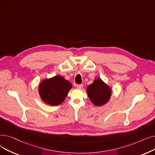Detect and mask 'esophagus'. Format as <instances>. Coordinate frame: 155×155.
Instances as JSON below:
<instances>
[{"instance_id": "esophagus-1", "label": "esophagus", "mask_w": 155, "mask_h": 155, "mask_svg": "<svg viewBox=\"0 0 155 155\" xmlns=\"http://www.w3.org/2000/svg\"><path fill=\"white\" fill-rule=\"evenodd\" d=\"M76 87H77V88H78V89H82V87H84V85L83 84H79V85H77Z\"/></svg>"}]
</instances>
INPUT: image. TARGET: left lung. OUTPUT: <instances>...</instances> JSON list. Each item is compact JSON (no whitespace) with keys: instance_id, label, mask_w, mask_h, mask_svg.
I'll return each instance as SVG.
<instances>
[{"instance_id":"left-lung-1","label":"left lung","mask_w":155,"mask_h":155,"mask_svg":"<svg viewBox=\"0 0 155 155\" xmlns=\"http://www.w3.org/2000/svg\"><path fill=\"white\" fill-rule=\"evenodd\" d=\"M87 94L92 103L96 106H101L106 103L111 96V89L101 79L97 78L87 88Z\"/></svg>"}]
</instances>
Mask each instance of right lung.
<instances>
[{"instance_id":"1","label":"right lung","mask_w":155,"mask_h":155,"mask_svg":"<svg viewBox=\"0 0 155 155\" xmlns=\"http://www.w3.org/2000/svg\"><path fill=\"white\" fill-rule=\"evenodd\" d=\"M71 87V84L63 77L55 76L43 80L39 86V93L45 103L57 106L63 102Z\"/></svg>"}]
</instances>
